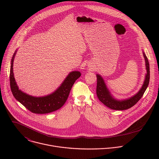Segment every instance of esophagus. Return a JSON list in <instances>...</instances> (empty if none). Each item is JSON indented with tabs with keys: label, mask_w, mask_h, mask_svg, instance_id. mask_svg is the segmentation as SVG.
<instances>
[{
	"label": "esophagus",
	"mask_w": 159,
	"mask_h": 159,
	"mask_svg": "<svg viewBox=\"0 0 159 159\" xmlns=\"http://www.w3.org/2000/svg\"><path fill=\"white\" fill-rule=\"evenodd\" d=\"M90 68H91V66H90Z\"/></svg>",
	"instance_id": "1"
}]
</instances>
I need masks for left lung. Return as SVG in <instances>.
Returning <instances> with one entry per match:
<instances>
[{
  "label": "left lung",
  "mask_w": 159,
  "mask_h": 159,
  "mask_svg": "<svg viewBox=\"0 0 159 159\" xmlns=\"http://www.w3.org/2000/svg\"><path fill=\"white\" fill-rule=\"evenodd\" d=\"M143 55L145 58L147 70L145 80L141 89L139 90V91L129 98L123 100H120L115 98L107 89L103 78L99 74H96L97 96L99 101L105 106L114 110H125L133 106L142 98L148 85L150 80V66L148 60L145 53L143 52Z\"/></svg>",
  "instance_id": "8db88e82"
}]
</instances>
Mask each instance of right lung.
I'll list each match as a JSON object with an SVG mask.
<instances>
[{
	"instance_id": "1",
	"label": "right lung",
	"mask_w": 159,
	"mask_h": 159,
	"mask_svg": "<svg viewBox=\"0 0 159 159\" xmlns=\"http://www.w3.org/2000/svg\"><path fill=\"white\" fill-rule=\"evenodd\" d=\"M17 50L11 59L10 69V85L15 99L29 111L36 114H46L59 109L65 103L70 90L81 74L79 71L70 72L61 84L55 91L47 96L35 97L27 94L19 89L14 76L13 62Z\"/></svg>"
}]
</instances>
